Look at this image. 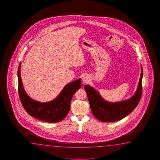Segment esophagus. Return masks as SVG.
I'll return each mask as SVG.
<instances>
[{"label": "esophagus", "instance_id": "obj_1", "mask_svg": "<svg viewBox=\"0 0 160 160\" xmlns=\"http://www.w3.org/2000/svg\"><path fill=\"white\" fill-rule=\"evenodd\" d=\"M82 81L84 83H87L89 81V78L87 76H84L82 78Z\"/></svg>", "mask_w": 160, "mask_h": 160}]
</instances>
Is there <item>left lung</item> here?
I'll return each mask as SVG.
<instances>
[{"mask_svg": "<svg viewBox=\"0 0 160 160\" xmlns=\"http://www.w3.org/2000/svg\"><path fill=\"white\" fill-rule=\"evenodd\" d=\"M142 77L143 69L141 67V77L135 94L128 100L114 103L105 100L95 88L86 85L84 89L94 117L101 122H114L123 119L132 112L141 100Z\"/></svg>", "mask_w": 160, "mask_h": 160, "instance_id": "8db88e82", "label": "left lung"}]
</instances>
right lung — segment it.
<instances>
[{
  "mask_svg": "<svg viewBox=\"0 0 160 160\" xmlns=\"http://www.w3.org/2000/svg\"><path fill=\"white\" fill-rule=\"evenodd\" d=\"M21 64L20 62L17 73L18 93L24 110L31 116L43 122H57L62 120L69 111L73 95L81 87V79H78L67 84L54 100L40 102L32 100L24 91L20 73Z\"/></svg>",
  "mask_w": 160,
  "mask_h": 160,
  "instance_id": "1",
  "label": "right lung"
}]
</instances>
